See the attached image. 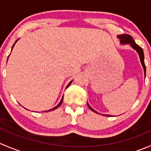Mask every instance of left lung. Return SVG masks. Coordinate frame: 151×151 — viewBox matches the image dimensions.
Instances as JSON below:
<instances>
[{
	"label": "left lung",
	"mask_w": 151,
	"mask_h": 151,
	"mask_svg": "<svg viewBox=\"0 0 151 151\" xmlns=\"http://www.w3.org/2000/svg\"><path fill=\"white\" fill-rule=\"evenodd\" d=\"M118 38L120 39V42H121V45H129L131 46V47H132L134 50H136L137 52L138 53V55H139V59H140V62L142 63V66L143 69H144L145 78L146 67H145V65L144 52H143L142 49L139 46H138V45H137L136 43H135L134 40L133 38H132V36H130V35H128V34L119 35V36H118ZM87 104H88V107L90 108V109H91L93 112L98 113L96 111L94 110V109H93V108L91 107V106H90L89 104H88V103H87ZM106 115V116H110V115Z\"/></svg>",
	"instance_id": "obj_1"
}]
</instances>
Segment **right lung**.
<instances>
[{
    "mask_svg": "<svg viewBox=\"0 0 151 151\" xmlns=\"http://www.w3.org/2000/svg\"><path fill=\"white\" fill-rule=\"evenodd\" d=\"M18 40H19V39H17V41H16V42H15V43H14V45H13V46H12V49H13V47H14V45H15V44H16V42H17V41H18ZM9 57H8V58H9ZM7 60H8V59H7ZM72 81H73V80H71V82H70V83H68V85H67V86H66V88H68V86H69V85H71V83H72ZM63 97H62V99H61V100H60V102H59V104H58V105H57V106H55V107H53V108H52V109H49V110H47V111H45V112H50V111H52V110H54V109H57V108H58V107H59V106H60V105H61V104H62V102H63Z\"/></svg>",
    "mask_w": 151,
    "mask_h": 151,
    "instance_id": "1",
    "label": "right lung"
}]
</instances>
